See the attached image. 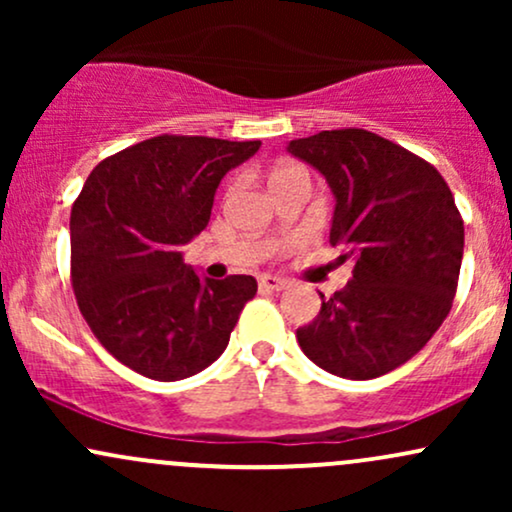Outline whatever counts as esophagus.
Segmentation results:
<instances>
[{"mask_svg":"<svg viewBox=\"0 0 512 512\" xmlns=\"http://www.w3.org/2000/svg\"><path fill=\"white\" fill-rule=\"evenodd\" d=\"M286 286H289V281L279 279V276H269V274L260 276V289L264 291H284Z\"/></svg>","mask_w":512,"mask_h":512,"instance_id":"obj_1","label":"esophagus"}]
</instances>
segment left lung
<instances>
[{"label":"left lung","mask_w":512,"mask_h":512,"mask_svg":"<svg viewBox=\"0 0 512 512\" xmlns=\"http://www.w3.org/2000/svg\"><path fill=\"white\" fill-rule=\"evenodd\" d=\"M320 170L337 207L330 245L354 260L346 289L296 332L310 361L349 380L390 373L438 332L457 293L464 221L431 163L368 129H327L289 144Z\"/></svg>","instance_id":"1"}]
</instances>
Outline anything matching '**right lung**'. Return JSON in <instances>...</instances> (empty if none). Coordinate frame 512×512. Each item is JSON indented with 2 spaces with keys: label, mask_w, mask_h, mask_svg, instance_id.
<instances>
[{
  "label": "right lung",
  "mask_w": 512,
  "mask_h": 512,
  "mask_svg": "<svg viewBox=\"0 0 512 512\" xmlns=\"http://www.w3.org/2000/svg\"><path fill=\"white\" fill-rule=\"evenodd\" d=\"M260 142L161 134L103 158L74 199L72 289L93 337L139 375L190 378L228 346L252 276L199 279L180 248L207 228L216 187Z\"/></svg>",
  "instance_id": "1"
}]
</instances>
